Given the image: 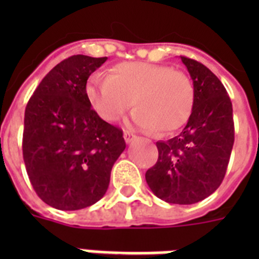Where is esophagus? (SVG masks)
<instances>
[{"label":"esophagus","mask_w":259,"mask_h":259,"mask_svg":"<svg viewBox=\"0 0 259 259\" xmlns=\"http://www.w3.org/2000/svg\"><path fill=\"white\" fill-rule=\"evenodd\" d=\"M123 138H125L126 144H130V142L133 141V140H136L137 137H136L133 133H130V132H125V133H123Z\"/></svg>","instance_id":"1"}]
</instances>
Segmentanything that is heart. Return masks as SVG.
Segmentation results:
<instances>
[{"instance_id":"obj_1","label":"heart","mask_w":259,"mask_h":259,"mask_svg":"<svg viewBox=\"0 0 259 259\" xmlns=\"http://www.w3.org/2000/svg\"><path fill=\"white\" fill-rule=\"evenodd\" d=\"M93 109L105 121H117L133 105L132 122L144 130L172 133L188 121L193 84L181 71L148 62L119 63L109 76H95L86 87Z\"/></svg>"}]
</instances>
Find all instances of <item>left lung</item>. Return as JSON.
<instances>
[{
  "mask_svg": "<svg viewBox=\"0 0 259 259\" xmlns=\"http://www.w3.org/2000/svg\"><path fill=\"white\" fill-rule=\"evenodd\" d=\"M180 58L193 82L192 113L179 136L156 142L158 160L145 179L158 199L193 204L225 179L234 145L233 103L217 75L193 59Z\"/></svg>",
  "mask_w": 259,
  "mask_h": 259,
  "instance_id": "left-lung-1",
  "label": "left lung"
}]
</instances>
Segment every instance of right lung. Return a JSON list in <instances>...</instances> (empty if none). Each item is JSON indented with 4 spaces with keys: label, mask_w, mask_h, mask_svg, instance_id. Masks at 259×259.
I'll use <instances>...</instances> for the list:
<instances>
[{
    "label": "right lung",
    "mask_w": 259,
    "mask_h": 259,
    "mask_svg": "<svg viewBox=\"0 0 259 259\" xmlns=\"http://www.w3.org/2000/svg\"><path fill=\"white\" fill-rule=\"evenodd\" d=\"M106 60L86 55L63 60L26 105V173L37 196L54 208L75 211L101 200L114 162L126 148L122 130L103 121L87 98V79Z\"/></svg>",
    "instance_id": "1"
}]
</instances>
